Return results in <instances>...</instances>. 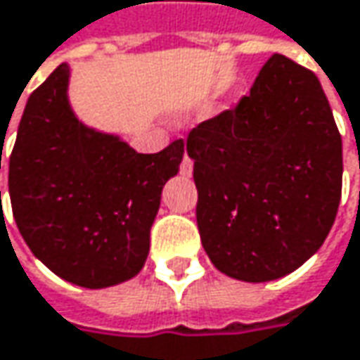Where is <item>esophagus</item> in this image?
<instances>
[{"instance_id": "1", "label": "esophagus", "mask_w": 360, "mask_h": 360, "mask_svg": "<svg viewBox=\"0 0 360 360\" xmlns=\"http://www.w3.org/2000/svg\"><path fill=\"white\" fill-rule=\"evenodd\" d=\"M179 173L183 177H189V175L193 173V160H191L187 154H183V160H181L179 165Z\"/></svg>"}]
</instances>
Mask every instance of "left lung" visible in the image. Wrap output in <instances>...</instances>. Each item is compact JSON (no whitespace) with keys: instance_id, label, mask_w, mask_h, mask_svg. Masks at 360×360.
I'll return each mask as SVG.
<instances>
[{"instance_id":"left-lung-1","label":"left lung","mask_w":360,"mask_h":360,"mask_svg":"<svg viewBox=\"0 0 360 360\" xmlns=\"http://www.w3.org/2000/svg\"><path fill=\"white\" fill-rule=\"evenodd\" d=\"M195 218L226 276L268 282L326 241L342 193V138L317 76L272 55L249 94L187 136Z\"/></svg>"}]
</instances>
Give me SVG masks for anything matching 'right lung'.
Instances as JSON below:
<instances>
[{"mask_svg":"<svg viewBox=\"0 0 360 360\" xmlns=\"http://www.w3.org/2000/svg\"><path fill=\"white\" fill-rule=\"evenodd\" d=\"M68 78L70 68L61 63L28 96L8 158L10 202L20 235L51 272L105 288L142 270L183 140L138 154L115 136L84 127L68 103Z\"/></svg>","mask_w":360,"mask_h":360,"instance_id":"1","label":"right lung"}]
</instances>
